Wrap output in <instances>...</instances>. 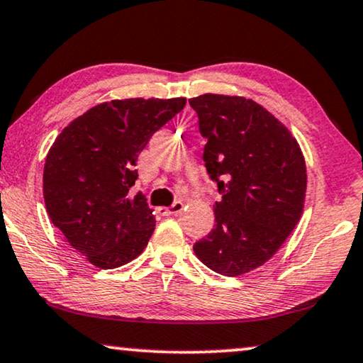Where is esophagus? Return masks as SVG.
Returning <instances> with one entry per match:
<instances>
[{"instance_id":"1","label":"esophagus","mask_w":363,"mask_h":363,"mask_svg":"<svg viewBox=\"0 0 363 363\" xmlns=\"http://www.w3.org/2000/svg\"><path fill=\"white\" fill-rule=\"evenodd\" d=\"M184 208V203L181 201H176L171 207H160L161 216H176Z\"/></svg>"}]
</instances>
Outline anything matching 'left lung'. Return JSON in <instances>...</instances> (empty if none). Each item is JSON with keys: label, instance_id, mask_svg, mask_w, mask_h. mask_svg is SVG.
Returning a JSON list of instances; mask_svg holds the SVG:
<instances>
[{"label": "left lung", "instance_id": "left-lung-1", "mask_svg": "<svg viewBox=\"0 0 363 363\" xmlns=\"http://www.w3.org/2000/svg\"><path fill=\"white\" fill-rule=\"evenodd\" d=\"M189 104L207 140V172L222 194L213 206L216 225L194 253L212 272L242 277L267 263L303 216V151L281 121L252 99L203 94Z\"/></svg>", "mask_w": 363, "mask_h": 363}]
</instances>
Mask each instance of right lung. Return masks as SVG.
Returning a JSON list of instances; mask_svg holds the SVG:
<instances>
[{"label": "right lung", "instance_id": "add662e5", "mask_svg": "<svg viewBox=\"0 0 363 363\" xmlns=\"http://www.w3.org/2000/svg\"><path fill=\"white\" fill-rule=\"evenodd\" d=\"M186 99H126L86 110L55 138L43 191L50 220L96 268L123 267L143 253L156 218L141 192L131 196L138 156L179 113Z\"/></svg>", "mask_w": 363, "mask_h": 363}]
</instances>
